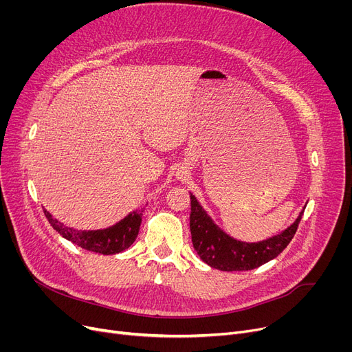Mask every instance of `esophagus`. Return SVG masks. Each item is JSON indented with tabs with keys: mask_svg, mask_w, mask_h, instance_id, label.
I'll return each instance as SVG.
<instances>
[{
	"mask_svg": "<svg viewBox=\"0 0 352 352\" xmlns=\"http://www.w3.org/2000/svg\"><path fill=\"white\" fill-rule=\"evenodd\" d=\"M181 175H182V174H181Z\"/></svg>",
	"mask_w": 352,
	"mask_h": 352,
	"instance_id": "obj_1",
	"label": "esophagus"
}]
</instances>
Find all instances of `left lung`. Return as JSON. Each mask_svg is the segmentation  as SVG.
Returning a JSON list of instances; mask_svg holds the SVG:
<instances>
[{
  "instance_id": "8db88e82",
  "label": "left lung",
  "mask_w": 352,
  "mask_h": 352,
  "mask_svg": "<svg viewBox=\"0 0 352 352\" xmlns=\"http://www.w3.org/2000/svg\"><path fill=\"white\" fill-rule=\"evenodd\" d=\"M190 230L194 250L202 261L219 271H250L274 260L289 244L304 214L302 210L297 219L280 234L258 243H244L221 230L201 207L195 195L190 194Z\"/></svg>"
}]
</instances>
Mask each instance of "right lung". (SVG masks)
Wrapping results in <instances>:
<instances>
[{
	"instance_id": "1",
	"label": "right lung",
	"mask_w": 352,
	"mask_h": 352,
	"mask_svg": "<svg viewBox=\"0 0 352 352\" xmlns=\"http://www.w3.org/2000/svg\"><path fill=\"white\" fill-rule=\"evenodd\" d=\"M142 212L144 210H135L129 212L121 221H118L117 224L108 228L87 231L65 227L58 219L52 218V215L47 210H44L48 223L61 236L87 251L98 252L102 255L118 254L133 245L140 231Z\"/></svg>"
}]
</instances>
